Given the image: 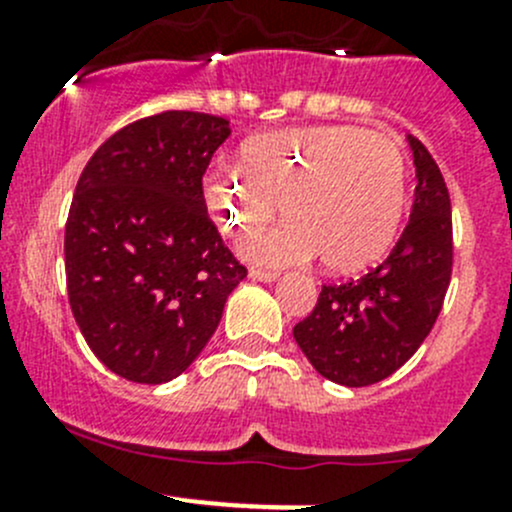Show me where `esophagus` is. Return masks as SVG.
Instances as JSON below:
<instances>
[{
  "instance_id": "obj_1",
  "label": "esophagus",
  "mask_w": 512,
  "mask_h": 512,
  "mask_svg": "<svg viewBox=\"0 0 512 512\" xmlns=\"http://www.w3.org/2000/svg\"><path fill=\"white\" fill-rule=\"evenodd\" d=\"M277 277H280V272L260 270V267H252L250 270V280H257V282H275Z\"/></svg>"
}]
</instances>
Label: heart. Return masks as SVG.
<instances>
[{
	"label": "heart",
	"instance_id": "b5f03b06",
	"mask_svg": "<svg viewBox=\"0 0 512 512\" xmlns=\"http://www.w3.org/2000/svg\"><path fill=\"white\" fill-rule=\"evenodd\" d=\"M242 168L205 173L203 198L230 235L265 225L280 205L285 223L252 232L242 255L260 265H297L319 255L332 272H356L394 242L406 208L399 141L356 126H289L250 138Z\"/></svg>",
	"mask_w": 512,
	"mask_h": 512
}]
</instances>
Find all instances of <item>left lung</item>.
<instances>
[{"label": "left lung", "mask_w": 512, "mask_h": 512, "mask_svg": "<svg viewBox=\"0 0 512 512\" xmlns=\"http://www.w3.org/2000/svg\"><path fill=\"white\" fill-rule=\"evenodd\" d=\"M416 193L391 255L361 280L324 285L292 329L309 364L342 386H369L406 364L436 324L453 267L451 198L436 160L409 136Z\"/></svg>", "instance_id": "1"}]
</instances>
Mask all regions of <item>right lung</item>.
Wrapping results in <instances>:
<instances>
[{"label":"right lung","mask_w":512,"mask_h":512,"mask_svg":"<svg viewBox=\"0 0 512 512\" xmlns=\"http://www.w3.org/2000/svg\"><path fill=\"white\" fill-rule=\"evenodd\" d=\"M227 136V118L165 111L113 133L81 173L64 235L69 304L91 352L123 379L183 374L247 277L203 198Z\"/></svg>","instance_id":"1"}]
</instances>
